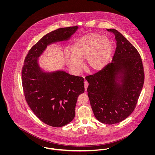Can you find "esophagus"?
I'll return each mask as SVG.
<instances>
[{
    "instance_id": "obj_1",
    "label": "esophagus",
    "mask_w": 155,
    "mask_h": 155,
    "mask_svg": "<svg viewBox=\"0 0 155 155\" xmlns=\"http://www.w3.org/2000/svg\"><path fill=\"white\" fill-rule=\"evenodd\" d=\"M88 82H87V81H85L84 82V87H85V91H87V88H88Z\"/></svg>"
}]
</instances>
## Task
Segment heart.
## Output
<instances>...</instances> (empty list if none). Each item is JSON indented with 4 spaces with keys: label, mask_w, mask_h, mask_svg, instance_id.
<instances>
[{
    "label": "heart",
    "mask_w": 155,
    "mask_h": 155,
    "mask_svg": "<svg viewBox=\"0 0 155 155\" xmlns=\"http://www.w3.org/2000/svg\"><path fill=\"white\" fill-rule=\"evenodd\" d=\"M113 51V45L99 34H89L78 39L73 52L67 50L65 58L68 67L74 72L81 70L82 60L87 59V66L91 71H99L107 64Z\"/></svg>",
    "instance_id": "obj_1"
}]
</instances>
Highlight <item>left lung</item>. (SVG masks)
Returning a JSON list of instances; mask_svg holds the SVG:
<instances>
[{"label":"left lung","instance_id":"left-lung-1","mask_svg":"<svg viewBox=\"0 0 155 155\" xmlns=\"http://www.w3.org/2000/svg\"><path fill=\"white\" fill-rule=\"evenodd\" d=\"M116 49L112 61L97 73L87 76L88 96L96 119L114 124L134 110L144 83V70L137 49L117 30Z\"/></svg>","mask_w":155,"mask_h":155}]
</instances>
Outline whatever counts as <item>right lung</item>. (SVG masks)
I'll use <instances>...</instances> for the list:
<instances>
[{
    "label": "right lung",
    "mask_w": 155,
    "mask_h": 155,
    "mask_svg": "<svg viewBox=\"0 0 155 155\" xmlns=\"http://www.w3.org/2000/svg\"><path fill=\"white\" fill-rule=\"evenodd\" d=\"M78 28H60L45 35L31 48L22 67V87L30 109L42 122L54 127L67 125L74 119L77 98L85 91L84 79L61 70L45 72L38 58L47 46L67 41Z\"/></svg>",
    "instance_id": "add662e5"
}]
</instances>
